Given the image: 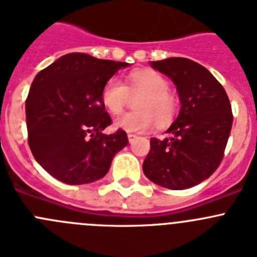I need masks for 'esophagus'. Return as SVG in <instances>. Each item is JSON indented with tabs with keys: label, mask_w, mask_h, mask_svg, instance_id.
I'll return each mask as SVG.
<instances>
[{
	"label": "esophagus",
	"mask_w": 257,
	"mask_h": 257,
	"mask_svg": "<svg viewBox=\"0 0 257 257\" xmlns=\"http://www.w3.org/2000/svg\"><path fill=\"white\" fill-rule=\"evenodd\" d=\"M127 138H128V142L134 143L136 139H138V135H134V134H128V135H127Z\"/></svg>",
	"instance_id": "obj_1"
}]
</instances>
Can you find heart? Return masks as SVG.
Returning <instances> with one entry per match:
<instances>
[{
  "label": "heart",
  "instance_id": "obj_1",
  "mask_svg": "<svg viewBox=\"0 0 257 257\" xmlns=\"http://www.w3.org/2000/svg\"><path fill=\"white\" fill-rule=\"evenodd\" d=\"M167 79L152 70H138L128 77L127 86L112 77L103 87L101 101L112 114L123 110L131 95H142L136 101V112L124 113L114 119V126L126 133H145L154 122L165 124L176 113V99L169 91Z\"/></svg>",
  "mask_w": 257,
  "mask_h": 257
}]
</instances>
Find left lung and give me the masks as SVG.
<instances>
[{
  "label": "left lung",
  "mask_w": 257,
  "mask_h": 257,
  "mask_svg": "<svg viewBox=\"0 0 257 257\" xmlns=\"http://www.w3.org/2000/svg\"><path fill=\"white\" fill-rule=\"evenodd\" d=\"M176 86L180 110L169 127L170 138L151 139L143 163L157 185L181 190L208 179L219 167L230 135L233 114L225 90L210 70L187 58L151 61Z\"/></svg>",
  "instance_id": "1"
}]
</instances>
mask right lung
Segmentation results:
<instances>
[{
  "instance_id": "1",
  "label": "right lung",
  "mask_w": 257,
  "mask_h": 257,
  "mask_svg": "<svg viewBox=\"0 0 257 257\" xmlns=\"http://www.w3.org/2000/svg\"><path fill=\"white\" fill-rule=\"evenodd\" d=\"M128 65L72 52L33 79L26 101L29 148L51 176L70 185L94 183L128 144L123 130L103 134L112 119L101 101L108 79Z\"/></svg>"
}]
</instances>
